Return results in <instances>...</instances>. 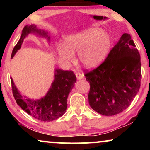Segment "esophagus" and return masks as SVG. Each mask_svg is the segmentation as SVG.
I'll use <instances>...</instances> for the list:
<instances>
[{"mask_svg":"<svg viewBox=\"0 0 150 150\" xmlns=\"http://www.w3.org/2000/svg\"><path fill=\"white\" fill-rule=\"evenodd\" d=\"M75 75H76L77 78L78 79V80H80V79H82V77H83V75H82L81 73H80V72H77V73H76Z\"/></svg>","mask_w":150,"mask_h":150,"instance_id":"1","label":"esophagus"}]
</instances>
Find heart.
I'll list each match as a JSON object with an SVG mask.
<instances>
[{"instance_id": "1", "label": "heart", "mask_w": 150, "mask_h": 150, "mask_svg": "<svg viewBox=\"0 0 150 150\" xmlns=\"http://www.w3.org/2000/svg\"><path fill=\"white\" fill-rule=\"evenodd\" d=\"M111 39L99 28H92L73 34L65 39V45L57 47L61 58L72 62L74 51H78V58L87 68H95L104 61L109 51Z\"/></svg>"}]
</instances>
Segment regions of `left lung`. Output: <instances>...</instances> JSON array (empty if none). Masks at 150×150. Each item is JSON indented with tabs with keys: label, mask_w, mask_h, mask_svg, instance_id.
<instances>
[{
	"label": "left lung",
	"mask_w": 150,
	"mask_h": 150,
	"mask_svg": "<svg viewBox=\"0 0 150 150\" xmlns=\"http://www.w3.org/2000/svg\"><path fill=\"white\" fill-rule=\"evenodd\" d=\"M130 34H123L99 66L85 70L89 104L104 116L123 112L140 88V55Z\"/></svg>",
	"instance_id": "obj_1"
}]
</instances>
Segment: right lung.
I'll list each match as a JSON object with an SVG mask.
<instances>
[{
    "instance_id": "add662e5",
    "label": "right lung",
    "mask_w": 150,
    "mask_h": 150,
    "mask_svg": "<svg viewBox=\"0 0 150 150\" xmlns=\"http://www.w3.org/2000/svg\"><path fill=\"white\" fill-rule=\"evenodd\" d=\"M31 32H36L45 37L49 40L47 32L38 30L34 25L25 26L22 30L20 40L15 46L11 55V58L21 48L24 39ZM11 80L13 94L17 104L31 116L42 121H51L63 116L66 111L67 99L68 94L76 82V76L72 70L56 69L55 80L46 95L39 100H31L24 98L15 87Z\"/></svg>"
}]
</instances>
